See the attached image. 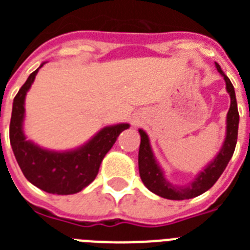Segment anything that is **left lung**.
<instances>
[{"instance_id":"obj_1","label":"left lung","mask_w":250,"mask_h":250,"mask_svg":"<svg viewBox=\"0 0 250 250\" xmlns=\"http://www.w3.org/2000/svg\"><path fill=\"white\" fill-rule=\"evenodd\" d=\"M215 67H217L218 72L223 76L226 82V90L229 92V98H231V105H229L227 119H226L225 141H223L219 152L217 153V156L194 176L192 182L188 183L187 186H176V184H172L170 180H167V178L165 176V171L162 170V167L158 164V161L153 153L149 136L144 129H139L141 137L140 149H139L140 178L144 183V186L150 192L158 194L161 197L167 198V200H188V198L197 197L202 194L215 184L235 152L237 131H239V111H237L236 94H235L232 83L225 75V72L222 71L221 66L215 63Z\"/></svg>"}]
</instances>
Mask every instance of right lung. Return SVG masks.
Wrapping results in <instances>:
<instances>
[{
  "mask_svg": "<svg viewBox=\"0 0 250 250\" xmlns=\"http://www.w3.org/2000/svg\"><path fill=\"white\" fill-rule=\"evenodd\" d=\"M44 64L45 62L28 76L14 98L10 144L21 172L29 183L48 193L74 194L93 182L106 153L115 144L122 131L129 128V125H106L83 145L62 152L41 148L28 140L23 129L25 96Z\"/></svg>",
  "mask_w": 250,
  "mask_h": 250,
  "instance_id": "1",
  "label": "right lung"
}]
</instances>
